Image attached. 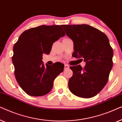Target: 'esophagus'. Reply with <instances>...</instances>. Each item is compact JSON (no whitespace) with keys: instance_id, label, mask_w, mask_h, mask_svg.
Returning a JSON list of instances; mask_svg holds the SVG:
<instances>
[{"instance_id":"34e87169","label":"esophagus","mask_w":122,"mask_h":122,"mask_svg":"<svg viewBox=\"0 0 122 122\" xmlns=\"http://www.w3.org/2000/svg\"><path fill=\"white\" fill-rule=\"evenodd\" d=\"M64 68H65V69H68V68H69V66H68V64H65L64 65Z\"/></svg>"}]
</instances>
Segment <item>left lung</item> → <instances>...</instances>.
Listing matches in <instances>:
<instances>
[{
    "mask_svg": "<svg viewBox=\"0 0 122 122\" xmlns=\"http://www.w3.org/2000/svg\"><path fill=\"white\" fill-rule=\"evenodd\" d=\"M74 43L73 57L84 60L86 66H71L70 91L81 98L96 96L106 86L113 67V51L104 33L86 24L62 25Z\"/></svg>",
    "mask_w": 122,
    "mask_h": 122,
    "instance_id": "8db88e82",
    "label": "left lung"
}]
</instances>
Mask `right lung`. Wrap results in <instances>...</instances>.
Here are the masks:
<instances>
[{"instance_id":"right-lung-1","label":"right lung","mask_w":122,"mask_h":122,"mask_svg":"<svg viewBox=\"0 0 122 122\" xmlns=\"http://www.w3.org/2000/svg\"><path fill=\"white\" fill-rule=\"evenodd\" d=\"M65 36L60 25H42L24 31L13 47L12 62L16 80L21 89L30 96L48 94L53 81L63 72L64 66L43 62V54H49L55 41Z\"/></svg>"}]
</instances>
